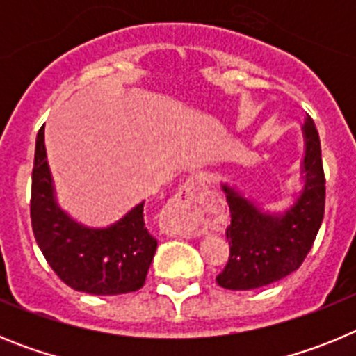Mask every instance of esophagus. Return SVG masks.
Masks as SVG:
<instances>
[{"label": "esophagus", "mask_w": 356, "mask_h": 356, "mask_svg": "<svg viewBox=\"0 0 356 356\" xmlns=\"http://www.w3.org/2000/svg\"><path fill=\"white\" fill-rule=\"evenodd\" d=\"M205 194V181L201 176H191L180 185L176 196L169 201V210L176 213H188L197 210L203 203Z\"/></svg>", "instance_id": "esophagus-1"}]
</instances>
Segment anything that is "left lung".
I'll use <instances>...</instances> for the list:
<instances>
[{
    "label": "left lung",
    "mask_w": 356,
    "mask_h": 356,
    "mask_svg": "<svg viewBox=\"0 0 356 356\" xmlns=\"http://www.w3.org/2000/svg\"><path fill=\"white\" fill-rule=\"evenodd\" d=\"M303 188L291 209L264 212L235 188L222 185L232 213L226 228L229 259L216 282L229 291H251L275 284L294 273L307 259L325 216V171L321 140L312 118L303 127Z\"/></svg>",
    "instance_id": "left-lung-1"
}]
</instances>
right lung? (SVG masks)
<instances>
[{"instance_id": "right-lung-1", "label": "right lung", "mask_w": 356, "mask_h": 356, "mask_svg": "<svg viewBox=\"0 0 356 356\" xmlns=\"http://www.w3.org/2000/svg\"><path fill=\"white\" fill-rule=\"evenodd\" d=\"M30 216L44 259L74 291L96 296L127 294L139 291L146 282L156 238L144 222V201L106 228H87L74 221L56 203L44 127L35 140Z\"/></svg>"}]
</instances>
